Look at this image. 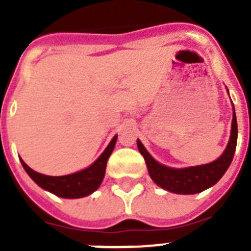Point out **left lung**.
I'll return each mask as SVG.
<instances>
[{"label": "left lung", "mask_w": 251, "mask_h": 251, "mask_svg": "<svg viewBox=\"0 0 251 251\" xmlns=\"http://www.w3.org/2000/svg\"><path fill=\"white\" fill-rule=\"evenodd\" d=\"M236 142H238V123H236L235 108L232 105L231 132H230L227 146L223 154L210 163L185 168L168 167L153 158L139 139H137V146L145 158L148 174L157 186L174 194L194 195L200 194L219 182V179L224 176L229 166L231 165L235 150H236Z\"/></svg>", "instance_id": "left-lung-1"}]
</instances>
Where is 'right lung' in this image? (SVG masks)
I'll return each instance as SVG.
<instances>
[{"label": "right lung", "instance_id": "1", "mask_svg": "<svg viewBox=\"0 0 251 251\" xmlns=\"http://www.w3.org/2000/svg\"><path fill=\"white\" fill-rule=\"evenodd\" d=\"M115 143H117V136L113 137L104 152L89 167L65 176H46L28 167L22 158H20V161L28 176L41 188L63 199H80L92 195L101 185L105 176L106 162L114 150Z\"/></svg>", "mask_w": 251, "mask_h": 251}]
</instances>
